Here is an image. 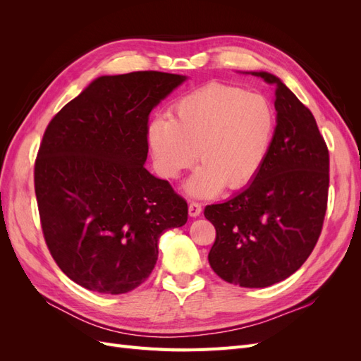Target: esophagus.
<instances>
[{
    "label": "esophagus",
    "mask_w": 361,
    "mask_h": 361,
    "mask_svg": "<svg viewBox=\"0 0 361 361\" xmlns=\"http://www.w3.org/2000/svg\"><path fill=\"white\" fill-rule=\"evenodd\" d=\"M188 212H190V216H199L202 214V204L197 202H191L188 204Z\"/></svg>",
    "instance_id": "34e87169"
}]
</instances>
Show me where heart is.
<instances>
[{"instance_id":"1","label":"heart","mask_w":361,"mask_h":361,"mask_svg":"<svg viewBox=\"0 0 361 361\" xmlns=\"http://www.w3.org/2000/svg\"><path fill=\"white\" fill-rule=\"evenodd\" d=\"M276 129L265 96L226 84H209L171 106L170 118L149 125L147 141L159 173L176 179L199 158L187 183L195 197L243 188L259 173Z\"/></svg>"}]
</instances>
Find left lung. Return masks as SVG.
Instances as JSON below:
<instances>
[{"mask_svg":"<svg viewBox=\"0 0 361 361\" xmlns=\"http://www.w3.org/2000/svg\"><path fill=\"white\" fill-rule=\"evenodd\" d=\"M251 73L276 87L277 126L253 182L231 200L204 207L216 232L207 259L227 283L267 288L292 276L318 243L330 155L309 108L276 75Z\"/></svg>","mask_w":361,"mask_h":361,"instance_id":"left-lung-1","label":"left lung"}]
</instances>
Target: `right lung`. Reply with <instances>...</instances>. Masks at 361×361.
Here are the masks:
<instances>
[{
  "label": "right lung",
  "instance_id": "1",
  "mask_svg": "<svg viewBox=\"0 0 361 361\" xmlns=\"http://www.w3.org/2000/svg\"><path fill=\"white\" fill-rule=\"evenodd\" d=\"M187 76H99L52 117L35 164L40 224L80 286L126 293L150 276L158 239L188 220L187 200L145 169L149 114Z\"/></svg>",
  "mask_w": 361,
  "mask_h": 361
}]
</instances>
